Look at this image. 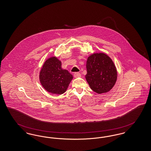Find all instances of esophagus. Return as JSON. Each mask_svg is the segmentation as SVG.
<instances>
[{"label":"esophagus","mask_w":151,"mask_h":151,"mask_svg":"<svg viewBox=\"0 0 151 151\" xmlns=\"http://www.w3.org/2000/svg\"><path fill=\"white\" fill-rule=\"evenodd\" d=\"M80 76H81L80 73H78V72L75 73H73V76H74L75 78H78V77H80Z\"/></svg>","instance_id":"34e87169"}]
</instances>
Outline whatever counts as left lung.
Here are the masks:
<instances>
[{
    "instance_id": "left-lung-1",
    "label": "left lung",
    "mask_w": 151,
    "mask_h": 151,
    "mask_svg": "<svg viewBox=\"0 0 151 151\" xmlns=\"http://www.w3.org/2000/svg\"><path fill=\"white\" fill-rule=\"evenodd\" d=\"M86 67L85 78L93 91L101 94L113 88L117 80V70L107 55L92 54L87 60Z\"/></svg>"
}]
</instances>
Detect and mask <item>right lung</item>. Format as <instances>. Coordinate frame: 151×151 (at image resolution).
Segmentation results:
<instances>
[{"mask_svg":"<svg viewBox=\"0 0 151 151\" xmlns=\"http://www.w3.org/2000/svg\"><path fill=\"white\" fill-rule=\"evenodd\" d=\"M40 81L45 90L54 94L64 93L73 78V75L61 67V62L55 57L49 58L40 73Z\"/></svg>","mask_w":151,"mask_h":151,"instance_id":"right-lung-1","label":"right lung"}]
</instances>
